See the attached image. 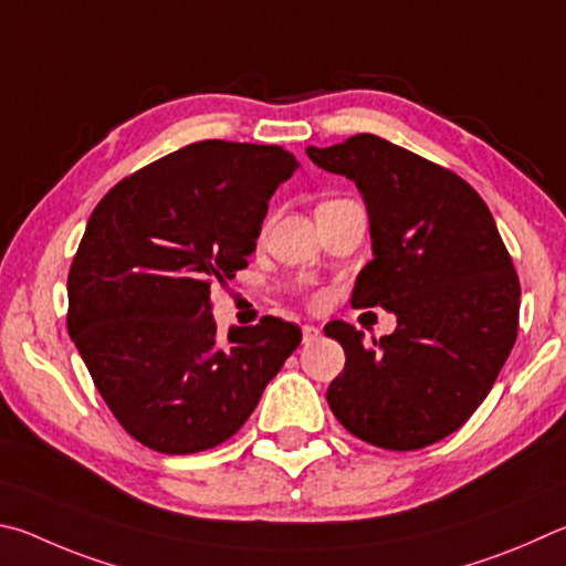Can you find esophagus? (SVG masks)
I'll use <instances>...</instances> for the list:
<instances>
[{
    "label": "esophagus",
    "instance_id": "obj_1",
    "mask_svg": "<svg viewBox=\"0 0 566 566\" xmlns=\"http://www.w3.org/2000/svg\"><path fill=\"white\" fill-rule=\"evenodd\" d=\"M321 338L318 325H303V343H315Z\"/></svg>",
    "mask_w": 566,
    "mask_h": 566
}]
</instances>
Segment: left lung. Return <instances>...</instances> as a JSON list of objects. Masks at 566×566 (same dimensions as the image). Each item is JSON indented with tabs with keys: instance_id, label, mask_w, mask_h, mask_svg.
<instances>
[{
	"instance_id": "left-lung-1",
	"label": "left lung",
	"mask_w": 566,
	"mask_h": 566,
	"mask_svg": "<svg viewBox=\"0 0 566 566\" xmlns=\"http://www.w3.org/2000/svg\"><path fill=\"white\" fill-rule=\"evenodd\" d=\"M305 151L355 181L368 206L373 261L353 308L398 315L373 345L350 323L325 325L345 350L331 410L375 448H428L468 422L510 358L520 325L512 258L488 203L450 168L373 134Z\"/></svg>"
}]
</instances>
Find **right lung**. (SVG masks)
Returning <instances> with one entry per match:
<instances>
[{"instance_id":"add662e5","label":"right lung","mask_w":566,"mask_h":566,"mask_svg":"<svg viewBox=\"0 0 566 566\" xmlns=\"http://www.w3.org/2000/svg\"><path fill=\"white\" fill-rule=\"evenodd\" d=\"M298 161L281 146L188 144L108 191L69 271L66 328L118 424L164 454L211 450L243 428L298 348L265 315L216 335L211 285L248 265L275 188Z\"/></svg>"}]
</instances>
